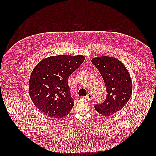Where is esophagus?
<instances>
[{"label":"esophagus","mask_w":156,"mask_h":156,"mask_svg":"<svg viewBox=\"0 0 156 156\" xmlns=\"http://www.w3.org/2000/svg\"><path fill=\"white\" fill-rule=\"evenodd\" d=\"M86 98H87L88 100H92V95L91 93H88L87 95L86 96Z\"/></svg>","instance_id":"esophagus-1"}]
</instances>
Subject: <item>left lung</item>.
Returning <instances> with one entry per match:
<instances>
[{
	"label": "left lung",
	"mask_w": 156,
	"mask_h": 156,
	"mask_svg": "<svg viewBox=\"0 0 156 156\" xmlns=\"http://www.w3.org/2000/svg\"><path fill=\"white\" fill-rule=\"evenodd\" d=\"M91 62L100 72L107 89L106 100L95 105V110L108 117L121 110L130 99L133 89L130 74L124 64L114 57L100 56L92 58Z\"/></svg>",
	"instance_id": "1"
}]
</instances>
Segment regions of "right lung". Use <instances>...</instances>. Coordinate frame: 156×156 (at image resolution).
<instances>
[{
    "instance_id": "obj_1",
    "label": "right lung",
    "mask_w": 156,
    "mask_h": 156,
    "mask_svg": "<svg viewBox=\"0 0 156 156\" xmlns=\"http://www.w3.org/2000/svg\"><path fill=\"white\" fill-rule=\"evenodd\" d=\"M82 55H58L46 58L32 71L29 82V95L43 114L61 119L74 107L68 78L84 61Z\"/></svg>"
}]
</instances>
